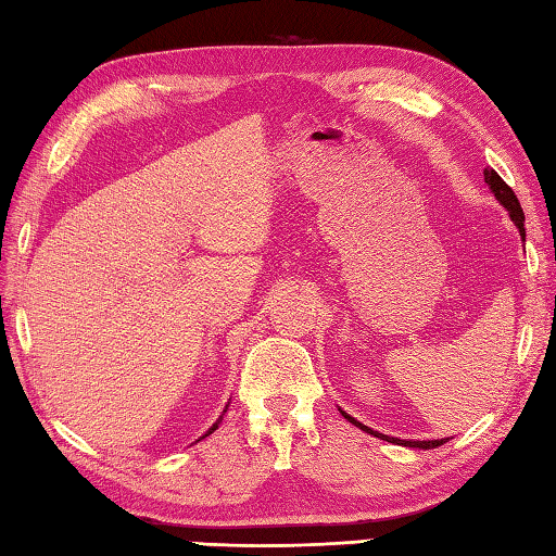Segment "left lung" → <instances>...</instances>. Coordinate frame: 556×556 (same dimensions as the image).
<instances>
[{"instance_id":"1","label":"left lung","mask_w":556,"mask_h":556,"mask_svg":"<svg viewBox=\"0 0 556 556\" xmlns=\"http://www.w3.org/2000/svg\"><path fill=\"white\" fill-rule=\"evenodd\" d=\"M485 174V184L490 186V191L494 193V198L500 200V203L506 207V212H509V217L514 219V224L518 227V231H521V236H523V241H526V227H523V210H521V203H518V198H516V193L511 191L509 186H506V181L502 179V176L494 172V169H485L482 172ZM341 416H344L349 422H353L356 425V428H361V430H365V432H370V434H375V437H380V440H387V442H396V444H404V446H413V448H437L440 444H444L446 440H422V442H418V440H396V437H387V434H382V432H375V430H370L368 425H363V422H358L356 418H351V416H346L344 410H341Z\"/></svg>"}]
</instances>
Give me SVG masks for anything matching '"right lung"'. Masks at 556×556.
I'll use <instances>...</instances> for the list:
<instances>
[{
    "label": "right lung",
    "mask_w": 556,
    "mask_h": 556,
    "mask_svg": "<svg viewBox=\"0 0 556 556\" xmlns=\"http://www.w3.org/2000/svg\"><path fill=\"white\" fill-rule=\"evenodd\" d=\"M217 425H219V420H217V422H215V425H212V428H210V430H207V432H205V434H203V437H207V434H212V432H215V430H217Z\"/></svg>",
    "instance_id": "add662e5"
}]
</instances>
